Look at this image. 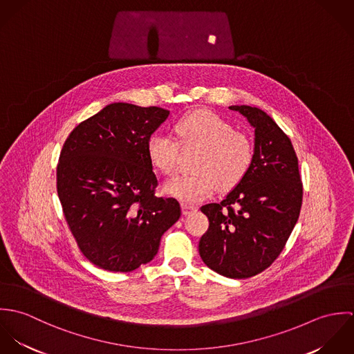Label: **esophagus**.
<instances>
[{"label": "esophagus", "instance_id": "34e87169", "mask_svg": "<svg viewBox=\"0 0 354 354\" xmlns=\"http://www.w3.org/2000/svg\"><path fill=\"white\" fill-rule=\"evenodd\" d=\"M181 208H183V214H184V215H189L191 212H194V211L198 209L196 205L188 204V203H183V204H181Z\"/></svg>", "mask_w": 354, "mask_h": 354}]
</instances>
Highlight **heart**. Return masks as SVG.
<instances>
[{
	"label": "heart",
	"instance_id": "heart-1",
	"mask_svg": "<svg viewBox=\"0 0 354 354\" xmlns=\"http://www.w3.org/2000/svg\"><path fill=\"white\" fill-rule=\"evenodd\" d=\"M178 143L184 147H201L195 162L196 173L181 174L165 184V192L181 202H201L215 194L218 187L230 191L248 176L254 159L253 142L233 125L207 109H196L173 127ZM167 136L155 133L146 145V153L152 167L170 176L178 163L180 146Z\"/></svg>",
	"mask_w": 354,
	"mask_h": 354
}]
</instances>
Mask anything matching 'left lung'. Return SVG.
I'll return each instance as SVG.
<instances>
[{
    "label": "left lung",
    "mask_w": 354,
    "mask_h": 354,
    "mask_svg": "<svg viewBox=\"0 0 354 354\" xmlns=\"http://www.w3.org/2000/svg\"><path fill=\"white\" fill-rule=\"evenodd\" d=\"M254 128V159L244 181L221 203L203 205L209 226L199 241L203 261L234 279L253 277L283 251L299 219L303 183L288 135L263 110L230 106Z\"/></svg>",
    "instance_id": "8db88e82"
}]
</instances>
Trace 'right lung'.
Returning a JSON list of instances; mask_svg holds the SVG:
<instances>
[{"label":"right lung","instance_id":"obj_1","mask_svg":"<svg viewBox=\"0 0 354 354\" xmlns=\"http://www.w3.org/2000/svg\"><path fill=\"white\" fill-rule=\"evenodd\" d=\"M169 110L111 103L68 136L57 165V194L79 250L100 268L129 272L151 261L180 203L158 198L146 153Z\"/></svg>","mask_w":354,"mask_h":354}]
</instances>
